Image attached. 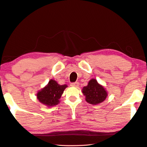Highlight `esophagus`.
Instances as JSON below:
<instances>
[{
    "label": "esophagus",
    "instance_id": "obj_1",
    "mask_svg": "<svg viewBox=\"0 0 147 147\" xmlns=\"http://www.w3.org/2000/svg\"><path fill=\"white\" fill-rule=\"evenodd\" d=\"M71 86H73V87H76V88H77V87L79 86V83L78 82H73L71 84Z\"/></svg>",
    "mask_w": 147,
    "mask_h": 147
}]
</instances>
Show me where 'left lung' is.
Returning a JSON list of instances; mask_svg holds the SVG:
<instances>
[{"mask_svg":"<svg viewBox=\"0 0 147 147\" xmlns=\"http://www.w3.org/2000/svg\"><path fill=\"white\" fill-rule=\"evenodd\" d=\"M82 93L86 96V100L93 105L102 102L108 95L106 91L95 79H91L88 85L84 87Z\"/></svg>","mask_w":147,"mask_h":147,"instance_id":"left-lung-1","label":"left lung"}]
</instances>
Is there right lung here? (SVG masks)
Wrapping results in <instances>:
<instances>
[{"instance_id":"add662e5","label":"right lung","mask_w":147,"mask_h":147,"mask_svg":"<svg viewBox=\"0 0 147 147\" xmlns=\"http://www.w3.org/2000/svg\"><path fill=\"white\" fill-rule=\"evenodd\" d=\"M67 86L59 85L54 80H51L46 87L37 94L39 101L47 106H53L58 104L61 94Z\"/></svg>"}]
</instances>
